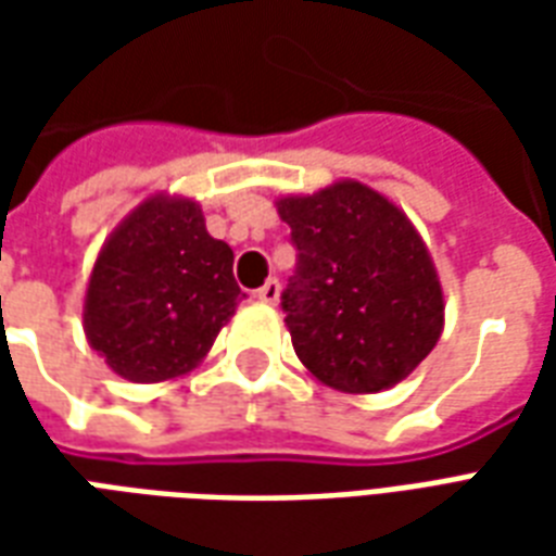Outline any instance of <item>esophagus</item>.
<instances>
[{
    "label": "esophagus",
    "instance_id": "esophagus-1",
    "mask_svg": "<svg viewBox=\"0 0 556 556\" xmlns=\"http://www.w3.org/2000/svg\"><path fill=\"white\" fill-rule=\"evenodd\" d=\"M255 298L262 303H277L279 301V282L277 279H267L262 289L255 291Z\"/></svg>",
    "mask_w": 556,
    "mask_h": 556
}]
</instances>
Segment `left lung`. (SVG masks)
<instances>
[{
	"mask_svg": "<svg viewBox=\"0 0 556 556\" xmlns=\"http://www.w3.org/2000/svg\"><path fill=\"white\" fill-rule=\"evenodd\" d=\"M298 270L282 291L301 363L339 393L405 381L443 333V289L408 214L361 181L277 199Z\"/></svg>",
	"mask_w": 556,
	"mask_h": 556,
	"instance_id": "left-lung-1",
	"label": "left lung"
}]
</instances>
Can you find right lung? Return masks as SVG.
<instances>
[{
	"label": "right lung",
	"mask_w": 556,
	"mask_h": 556,
	"mask_svg": "<svg viewBox=\"0 0 556 556\" xmlns=\"http://www.w3.org/2000/svg\"><path fill=\"white\" fill-rule=\"evenodd\" d=\"M231 265V247L207 235L199 202L148 195L94 258L83 303L89 345L134 384L193 372L243 298Z\"/></svg>",
	"instance_id": "add662e5"
}]
</instances>
